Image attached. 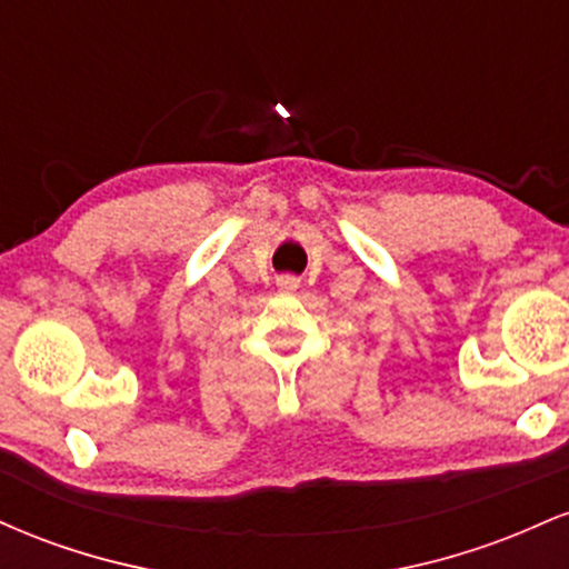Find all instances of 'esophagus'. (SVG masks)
Wrapping results in <instances>:
<instances>
[{
  "mask_svg": "<svg viewBox=\"0 0 569 569\" xmlns=\"http://www.w3.org/2000/svg\"><path fill=\"white\" fill-rule=\"evenodd\" d=\"M276 283L280 291H297L299 289V278H293V276H278Z\"/></svg>",
  "mask_w": 569,
  "mask_h": 569,
  "instance_id": "esophagus-1",
  "label": "esophagus"
}]
</instances>
